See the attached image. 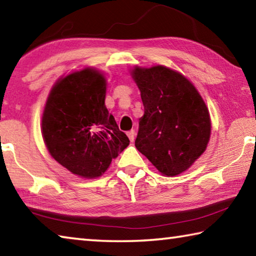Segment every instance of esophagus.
Instances as JSON below:
<instances>
[{"label":"esophagus","mask_w":256,"mask_h":256,"mask_svg":"<svg viewBox=\"0 0 256 256\" xmlns=\"http://www.w3.org/2000/svg\"><path fill=\"white\" fill-rule=\"evenodd\" d=\"M128 138H130V141L133 142V141H134V136H136V132H134L133 130H132V131H128Z\"/></svg>","instance_id":"1"}]
</instances>
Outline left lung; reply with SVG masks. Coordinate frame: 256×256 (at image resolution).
Wrapping results in <instances>:
<instances>
[{
	"label": "left lung",
	"instance_id": "left-lung-1",
	"mask_svg": "<svg viewBox=\"0 0 256 256\" xmlns=\"http://www.w3.org/2000/svg\"><path fill=\"white\" fill-rule=\"evenodd\" d=\"M132 78L144 106L136 149L162 175H178L204 152L210 140L206 102L190 81L166 66H136Z\"/></svg>",
	"mask_w": 256,
	"mask_h": 256
}]
</instances>
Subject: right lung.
Returning <instances> with one entry per match:
<instances>
[{"instance_id":"1","label":"right lung","mask_w":256,"mask_h":256,"mask_svg":"<svg viewBox=\"0 0 256 256\" xmlns=\"http://www.w3.org/2000/svg\"><path fill=\"white\" fill-rule=\"evenodd\" d=\"M105 97L106 79L86 68L56 82L42 112V133L50 156L84 178L102 176L130 144Z\"/></svg>"}]
</instances>
